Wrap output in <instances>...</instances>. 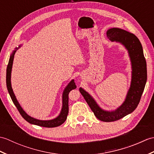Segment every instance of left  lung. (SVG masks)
I'll list each match as a JSON object with an SVG mask.
<instances>
[{"label": "left lung", "instance_id": "8db88e82", "mask_svg": "<svg viewBox=\"0 0 154 154\" xmlns=\"http://www.w3.org/2000/svg\"><path fill=\"white\" fill-rule=\"evenodd\" d=\"M106 35L110 41L120 42L128 51L132 62V77L126 99L119 109L108 112L101 109L92 97L82 88H80L79 91L98 119L103 122H113L132 112L138 106L147 81V67L142 44L134 34L113 28L107 31Z\"/></svg>", "mask_w": 154, "mask_h": 154}]
</instances>
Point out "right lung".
Segmentation results:
<instances>
[{
  "label": "right lung",
  "instance_id": "1",
  "mask_svg": "<svg viewBox=\"0 0 154 154\" xmlns=\"http://www.w3.org/2000/svg\"><path fill=\"white\" fill-rule=\"evenodd\" d=\"M18 48H16V50L13 51L12 54L11 55L10 60L8 61V63L7 65V69H6V86H7V89L8 93L11 96L12 102L14 103V105L17 108L18 110L19 111L20 114L21 116L24 118V119L28 122L29 123L35 124V125H38L42 127H46V128H54L57 127L61 125L62 124L65 122V121L67 119V116L69 112V93L70 91L73 89H76V85L74 82V80H72L71 82L68 84V85L65 88V89L63 91V106H62L61 112L60 115H59L56 119L51 120H40L35 119L34 118H32L31 116H28V114L26 113L22 107L20 106L18 102L16 99V97L14 95V93L11 87V71H12V63L13 60H14V54Z\"/></svg>",
  "mask_w": 154,
  "mask_h": 154
}]
</instances>
